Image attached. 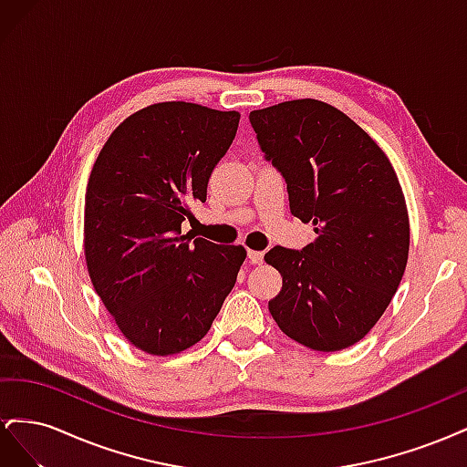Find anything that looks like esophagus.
<instances>
[{
    "label": "esophagus",
    "mask_w": 467,
    "mask_h": 467,
    "mask_svg": "<svg viewBox=\"0 0 467 467\" xmlns=\"http://www.w3.org/2000/svg\"><path fill=\"white\" fill-rule=\"evenodd\" d=\"M247 257H249V261L253 263V265H261L263 263V251H253V249H249L247 251Z\"/></svg>",
    "instance_id": "1"
}]
</instances>
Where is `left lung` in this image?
<instances>
[{
  "mask_svg": "<svg viewBox=\"0 0 467 467\" xmlns=\"http://www.w3.org/2000/svg\"><path fill=\"white\" fill-rule=\"evenodd\" d=\"M266 160L286 179L290 212L317 237L302 251L273 247L282 276L268 302L280 331L333 352L370 333L409 257V214L388 155L345 112L317 99L251 110Z\"/></svg>",
  "mask_w": 467,
  "mask_h": 467,
  "instance_id": "8db88e82",
  "label": "left lung"
}]
</instances>
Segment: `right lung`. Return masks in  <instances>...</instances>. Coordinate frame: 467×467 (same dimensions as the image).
Returning <instances> with one entry per match:
<instances>
[{"label": "right lung", "mask_w": 467, "mask_h": 467, "mask_svg": "<svg viewBox=\"0 0 467 467\" xmlns=\"http://www.w3.org/2000/svg\"><path fill=\"white\" fill-rule=\"evenodd\" d=\"M237 110L165 101L124 119L93 163L83 253L99 298L129 343L153 357L208 333L247 251L181 234L230 150Z\"/></svg>", "instance_id": "1"}]
</instances>
